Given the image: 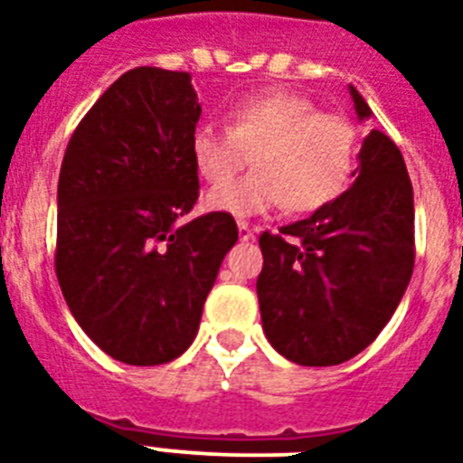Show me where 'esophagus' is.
Listing matches in <instances>:
<instances>
[{"label": "esophagus", "mask_w": 463, "mask_h": 463, "mask_svg": "<svg viewBox=\"0 0 463 463\" xmlns=\"http://www.w3.org/2000/svg\"><path fill=\"white\" fill-rule=\"evenodd\" d=\"M238 231H240V240H242V242H250V240H254V231L250 228V223H247V221H238Z\"/></svg>", "instance_id": "obj_1"}]
</instances>
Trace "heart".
I'll use <instances>...</instances> for the list:
<instances>
[{
	"instance_id": "1",
	"label": "heart",
	"mask_w": 463,
	"mask_h": 463,
	"mask_svg": "<svg viewBox=\"0 0 463 463\" xmlns=\"http://www.w3.org/2000/svg\"><path fill=\"white\" fill-rule=\"evenodd\" d=\"M358 132L341 112L319 110L312 98L269 89L228 110V127L199 125L189 139L203 180L223 181L206 194V209L247 218L276 206L312 213L334 202L351 180ZM258 170L228 183L249 160Z\"/></svg>"
}]
</instances>
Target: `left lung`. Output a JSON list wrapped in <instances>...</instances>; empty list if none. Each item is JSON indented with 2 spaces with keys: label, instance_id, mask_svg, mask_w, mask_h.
<instances>
[{
  "label": "left lung",
  "instance_id": "obj_1",
  "mask_svg": "<svg viewBox=\"0 0 463 463\" xmlns=\"http://www.w3.org/2000/svg\"><path fill=\"white\" fill-rule=\"evenodd\" d=\"M351 98L360 119L373 115L353 86ZM358 160L344 194L260 238L261 326L298 365H338L365 351L413 274V187L402 151L373 129Z\"/></svg>",
  "mask_w": 463,
  "mask_h": 463
}]
</instances>
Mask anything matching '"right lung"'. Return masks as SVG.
I'll return each instance as SVG.
<instances>
[{"label": "right lung", "instance_id": "1", "mask_svg": "<svg viewBox=\"0 0 463 463\" xmlns=\"http://www.w3.org/2000/svg\"><path fill=\"white\" fill-rule=\"evenodd\" d=\"M199 115L187 71L137 67L86 112L61 160V296L90 341L127 365H163L187 351L238 242L231 213L180 225L199 199L189 154Z\"/></svg>", "mask_w": 463, "mask_h": 463}]
</instances>
